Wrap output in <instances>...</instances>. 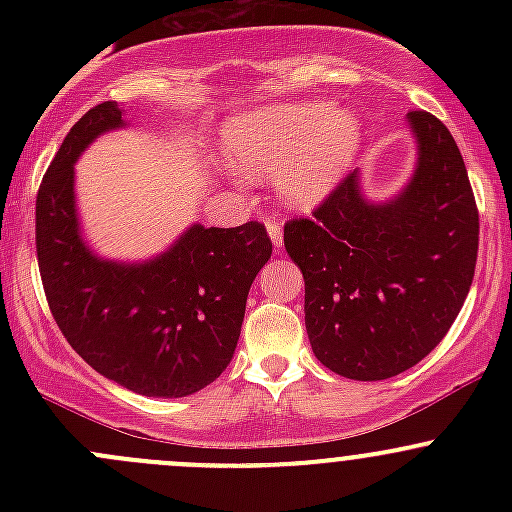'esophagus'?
Instances as JSON below:
<instances>
[{
    "label": "esophagus",
    "instance_id": "34e87169",
    "mask_svg": "<svg viewBox=\"0 0 512 512\" xmlns=\"http://www.w3.org/2000/svg\"><path fill=\"white\" fill-rule=\"evenodd\" d=\"M267 232H270V237H272V242H275V247H280L282 242H285V230H282L280 220H267Z\"/></svg>",
    "mask_w": 512,
    "mask_h": 512
}]
</instances>
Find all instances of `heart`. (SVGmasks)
Wrapping results in <instances>:
<instances>
[{"mask_svg":"<svg viewBox=\"0 0 512 512\" xmlns=\"http://www.w3.org/2000/svg\"><path fill=\"white\" fill-rule=\"evenodd\" d=\"M361 146L356 113L332 103H285L237 118L227 151L252 175H275L280 198L312 208L327 198Z\"/></svg>","mask_w":512,"mask_h":512,"instance_id":"obj_1","label":"heart"}]
</instances>
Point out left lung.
<instances>
[{"instance_id": "8db88e82", "label": "left lung", "mask_w": 512, "mask_h": 512, "mask_svg": "<svg viewBox=\"0 0 512 512\" xmlns=\"http://www.w3.org/2000/svg\"><path fill=\"white\" fill-rule=\"evenodd\" d=\"M409 126L418 165L404 193L369 203L349 173L312 218L285 223L312 352L354 381L391 379L431 354L476 272L478 208L461 151L428 111H409Z\"/></svg>"}]
</instances>
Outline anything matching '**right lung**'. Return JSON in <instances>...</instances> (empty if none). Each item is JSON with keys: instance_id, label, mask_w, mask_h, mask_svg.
<instances>
[{"instance_id": "1", "label": "right lung", "mask_w": 512, "mask_h": 512, "mask_svg": "<svg viewBox=\"0 0 512 512\" xmlns=\"http://www.w3.org/2000/svg\"><path fill=\"white\" fill-rule=\"evenodd\" d=\"M123 126L116 101L66 133L36 195V257L46 302L66 342L98 374L143 396L195 394L235 354L252 280L272 255L265 225H193L141 265L86 247L74 205V163L101 133Z\"/></svg>"}]
</instances>
